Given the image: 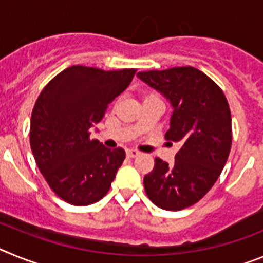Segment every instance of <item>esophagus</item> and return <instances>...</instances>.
<instances>
[{"instance_id": "34e87169", "label": "esophagus", "mask_w": 263, "mask_h": 263, "mask_svg": "<svg viewBox=\"0 0 263 263\" xmlns=\"http://www.w3.org/2000/svg\"><path fill=\"white\" fill-rule=\"evenodd\" d=\"M126 155L129 158H136V157H138V155H139V152H138V150H134V148H132V150H127Z\"/></svg>"}]
</instances>
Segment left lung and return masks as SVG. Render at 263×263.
<instances>
[{"label":"left lung","mask_w":263,"mask_h":263,"mask_svg":"<svg viewBox=\"0 0 263 263\" xmlns=\"http://www.w3.org/2000/svg\"><path fill=\"white\" fill-rule=\"evenodd\" d=\"M137 76L170 100L174 111L164 138L182 145L171 166L155 158L154 168L143 178L146 195L162 210L182 211L205 196L227 163L232 147L229 104L221 88L191 66Z\"/></svg>","instance_id":"8db88e82"}]
</instances>
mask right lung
<instances>
[{
    "mask_svg": "<svg viewBox=\"0 0 263 263\" xmlns=\"http://www.w3.org/2000/svg\"><path fill=\"white\" fill-rule=\"evenodd\" d=\"M136 71L72 66L36 99L30 122L31 152L51 190L72 205L103 199L124 162V148L105 147L90 138V129L129 87Z\"/></svg>",
    "mask_w": 263,
    "mask_h": 263,
    "instance_id": "obj_1",
    "label": "right lung"
}]
</instances>
